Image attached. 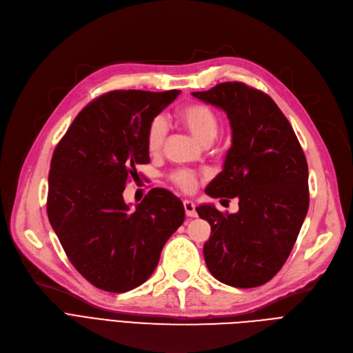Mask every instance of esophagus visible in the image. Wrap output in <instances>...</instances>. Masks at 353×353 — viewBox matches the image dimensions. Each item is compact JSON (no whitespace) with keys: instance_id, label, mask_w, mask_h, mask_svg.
I'll use <instances>...</instances> for the list:
<instances>
[{"instance_id":"esophagus-1","label":"esophagus","mask_w":353,"mask_h":353,"mask_svg":"<svg viewBox=\"0 0 353 353\" xmlns=\"http://www.w3.org/2000/svg\"><path fill=\"white\" fill-rule=\"evenodd\" d=\"M183 206H184V212H186V214L189 216V217H196V206H194V203L193 201H190V200H184L183 201Z\"/></svg>"}]
</instances>
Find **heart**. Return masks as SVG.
<instances>
[{"mask_svg": "<svg viewBox=\"0 0 353 353\" xmlns=\"http://www.w3.org/2000/svg\"><path fill=\"white\" fill-rule=\"evenodd\" d=\"M179 120L183 127L201 144H210L219 133V119L214 110L203 103H190L179 111ZM167 136V123L163 116L154 117L147 127L145 144L150 154H157L163 148ZM172 180L184 192H192L197 179L193 173L180 170L172 174Z\"/></svg>", "mask_w": 353, "mask_h": 353, "instance_id": "b5f03b06", "label": "heart"}]
</instances>
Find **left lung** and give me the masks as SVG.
I'll list each match as a JSON object with an SVG mask.
<instances>
[{"mask_svg": "<svg viewBox=\"0 0 353 353\" xmlns=\"http://www.w3.org/2000/svg\"><path fill=\"white\" fill-rule=\"evenodd\" d=\"M192 94L223 110L232 127L223 170L205 192L239 200L237 213H221L213 205L196 208L212 228L203 248L208 269L233 288L262 286L288 261L309 209L305 153L263 91L229 81Z\"/></svg>", "mask_w": 353, "mask_h": 353, "instance_id": "1", "label": "left lung"}]
</instances>
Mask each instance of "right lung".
Listing matches in <instances>:
<instances>
[{
  "label": "right lung",
  "mask_w": 353,
  "mask_h": 353,
  "mask_svg": "<svg viewBox=\"0 0 353 353\" xmlns=\"http://www.w3.org/2000/svg\"><path fill=\"white\" fill-rule=\"evenodd\" d=\"M179 94L110 91L80 111L52 153L48 220L72 266L101 290L144 283L184 221L181 200L165 189H152L134 210L123 199L136 165L150 161L148 124Z\"/></svg>",
  "instance_id": "1"
}]
</instances>
